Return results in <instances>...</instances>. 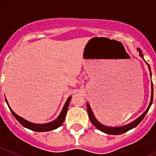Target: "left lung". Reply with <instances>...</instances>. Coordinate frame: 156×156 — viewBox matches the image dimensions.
Segmentation results:
<instances>
[{
    "instance_id": "1",
    "label": "left lung",
    "mask_w": 156,
    "mask_h": 156,
    "mask_svg": "<svg viewBox=\"0 0 156 156\" xmlns=\"http://www.w3.org/2000/svg\"><path fill=\"white\" fill-rule=\"evenodd\" d=\"M137 51L139 52V55L140 56V58H142V59L144 61V57H143V55H142V51L140 50V48H137ZM145 63L148 65V69L150 71V75H151V69H150V66L148 63L146 62ZM152 100H153V85H152V83H151V100H150V103H149V105H148V108L145 110L144 113L142 115H140V116L136 119L135 120H133V122H129L128 124L124 125V126H105V125H103L102 123H101L96 118H95L93 112H92L91 108H90V105L89 103H87V112H88V115H89V118L90 119V122H92V124L95 126V127L97 128L98 129L101 130V131H102L103 133H107V134H112V135H119V134H122V133H124L126 132H127L128 130L129 129H133V128L136 127L137 125L140 123L141 121L143 120V119L144 118L145 115L147 114V112H148L149 110L150 107H151V104H152Z\"/></svg>"
}]
</instances>
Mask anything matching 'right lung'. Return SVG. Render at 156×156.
Segmentation results:
<instances>
[{
    "label": "right lung",
    "mask_w": 156,
    "mask_h": 156,
    "mask_svg": "<svg viewBox=\"0 0 156 156\" xmlns=\"http://www.w3.org/2000/svg\"><path fill=\"white\" fill-rule=\"evenodd\" d=\"M71 98H72L71 96L68 98V99H67V101H66V104H65L64 107H63L61 113L59 114L58 116L57 117V119H55L54 121H52V122H47V123H42V124L34 123V122H30V121L27 120V119L23 118V117L19 116V115H17L15 112L12 111V109L11 108L9 105H8V101H7L6 98H5V101H6L8 106L9 107V108H10L11 112H12V113L13 114L14 116H15V118H16V119H17V120L19 121V122H20L23 126H24V127L31 129V130H34V131L45 132V131H50V130H53V129H57L58 127H59V126H61L63 122H64L65 119H66V112H67Z\"/></svg>",
    "instance_id": "1"
}]
</instances>
